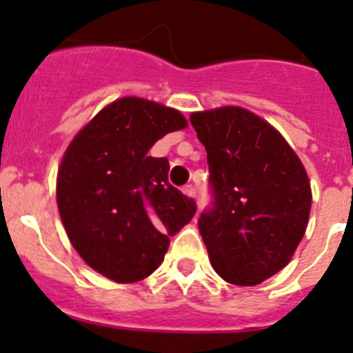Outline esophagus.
<instances>
[{"label":"esophagus","instance_id":"esophagus-1","mask_svg":"<svg viewBox=\"0 0 353 353\" xmlns=\"http://www.w3.org/2000/svg\"><path fill=\"white\" fill-rule=\"evenodd\" d=\"M183 194H185V196H189V198H196V189H194V185H185L183 187Z\"/></svg>","mask_w":353,"mask_h":353}]
</instances>
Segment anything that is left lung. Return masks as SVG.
Wrapping results in <instances>:
<instances>
[{"instance_id": "left-lung-1", "label": "left lung", "mask_w": 353, "mask_h": 353, "mask_svg": "<svg viewBox=\"0 0 353 353\" xmlns=\"http://www.w3.org/2000/svg\"><path fill=\"white\" fill-rule=\"evenodd\" d=\"M213 203L199 232L213 270L232 285H257L289 264L305 236L312 189L285 138L240 106L196 112Z\"/></svg>"}]
</instances>
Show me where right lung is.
<instances>
[{
    "mask_svg": "<svg viewBox=\"0 0 353 353\" xmlns=\"http://www.w3.org/2000/svg\"><path fill=\"white\" fill-rule=\"evenodd\" d=\"M187 125L179 110L141 98L110 103L73 138L57 173V206L71 245L113 282L143 280L163 263L196 201L168 182L148 150Z\"/></svg>",
    "mask_w": 353,
    "mask_h": 353,
    "instance_id": "1",
    "label": "right lung"
}]
</instances>
